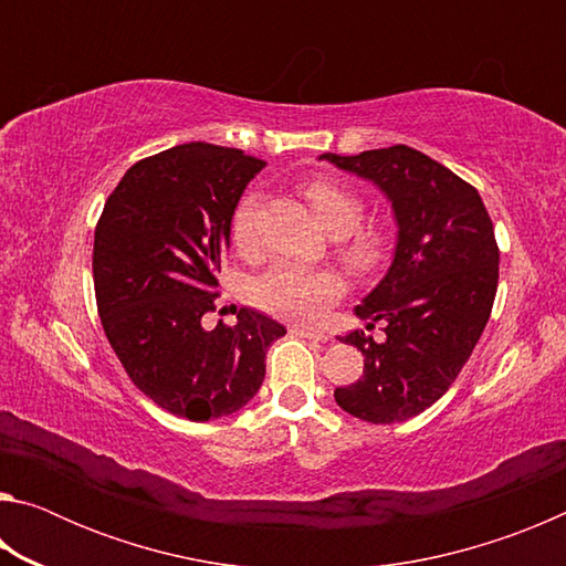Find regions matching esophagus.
Returning <instances> with one entry per match:
<instances>
[{
	"mask_svg": "<svg viewBox=\"0 0 566 566\" xmlns=\"http://www.w3.org/2000/svg\"><path fill=\"white\" fill-rule=\"evenodd\" d=\"M294 337H304V339H317V342H327L329 337L324 332H314V329H306V327H292L290 329Z\"/></svg>",
	"mask_w": 566,
	"mask_h": 566,
	"instance_id": "34e87169",
	"label": "esophagus"
}]
</instances>
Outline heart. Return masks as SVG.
<instances>
[{
	"label": "heart",
	"instance_id": "1",
	"mask_svg": "<svg viewBox=\"0 0 566 566\" xmlns=\"http://www.w3.org/2000/svg\"><path fill=\"white\" fill-rule=\"evenodd\" d=\"M302 191L319 224L334 237H347L339 254L352 272H375L387 260L389 234L379 227L357 229L364 205L349 187L334 179H310L304 181ZM256 209H260V197L247 191L229 219V237L239 252H252L256 244ZM342 294L344 284L339 274L324 266L292 262H276L252 282V300L256 306L280 319L310 324V327L324 322L327 310L339 302Z\"/></svg>",
	"mask_w": 566,
	"mask_h": 566
}]
</instances>
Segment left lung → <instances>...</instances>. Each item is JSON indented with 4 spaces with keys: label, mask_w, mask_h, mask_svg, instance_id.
Listing matches in <instances>:
<instances>
[{
    "label": "left lung",
    "mask_w": 566,
    "mask_h": 566,
    "mask_svg": "<svg viewBox=\"0 0 566 566\" xmlns=\"http://www.w3.org/2000/svg\"><path fill=\"white\" fill-rule=\"evenodd\" d=\"M319 159L371 181L397 222L387 274L354 306L367 329L385 324V339L342 337L364 354V375L334 399L371 424L407 421L444 395L490 319L500 280L492 219L472 185L407 145Z\"/></svg>",
    "instance_id": "obj_1"
}]
</instances>
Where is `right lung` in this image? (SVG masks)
<instances>
[{
	"mask_svg": "<svg viewBox=\"0 0 566 566\" xmlns=\"http://www.w3.org/2000/svg\"><path fill=\"white\" fill-rule=\"evenodd\" d=\"M264 161L207 142L171 147L127 169L94 229L102 327L139 391L191 421L242 409L264 381L270 344L286 329L254 310L234 327L214 312L229 219Z\"/></svg>",
	"mask_w": 566,
	"mask_h": 566,
	"instance_id": "1",
	"label": "right lung"
}]
</instances>
